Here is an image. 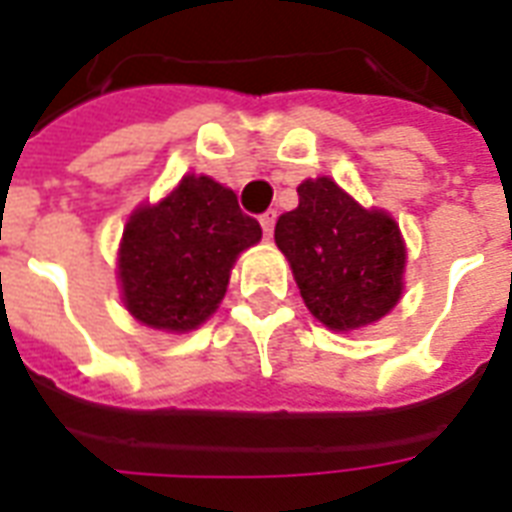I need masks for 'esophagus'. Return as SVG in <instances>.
Wrapping results in <instances>:
<instances>
[{"mask_svg": "<svg viewBox=\"0 0 512 512\" xmlns=\"http://www.w3.org/2000/svg\"><path fill=\"white\" fill-rule=\"evenodd\" d=\"M260 225H263V233H265V239H271V233H273V225H276V212H265V215H260Z\"/></svg>", "mask_w": 512, "mask_h": 512, "instance_id": "esophagus-1", "label": "esophagus"}]
</instances>
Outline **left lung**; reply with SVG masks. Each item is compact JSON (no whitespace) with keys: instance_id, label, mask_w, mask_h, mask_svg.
Here are the masks:
<instances>
[{"instance_id":"obj_1","label":"left lung","mask_w":512,"mask_h":512,"mask_svg":"<svg viewBox=\"0 0 512 512\" xmlns=\"http://www.w3.org/2000/svg\"><path fill=\"white\" fill-rule=\"evenodd\" d=\"M300 204L276 223L308 311L335 332L380 321L404 289L406 247L396 220L364 209L332 177L303 180Z\"/></svg>"}]
</instances>
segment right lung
Listing matches in <instances>:
<instances>
[{
    "label": "right lung",
    "instance_id": "right-lung-1",
    "mask_svg": "<svg viewBox=\"0 0 512 512\" xmlns=\"http://www.w3.org/2000/svg\"><path fill=\"white\" fill-rule=\"evenodd\" d=\"M260 236V223L241 212L231 188L185 175L124 225L119 281L127 311L146 327L191 332L217 311L236 257Z\"/></svg>",
    "mask_w": 512,
    "mask_h": 512
}]
</instances>
